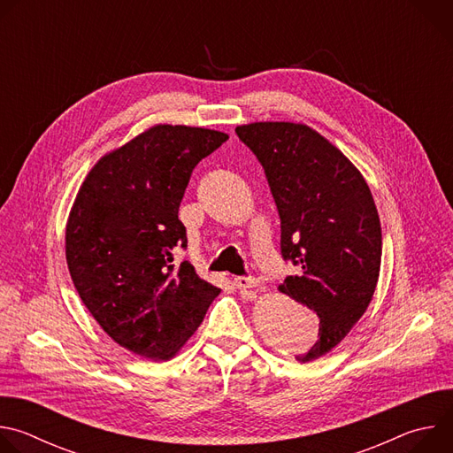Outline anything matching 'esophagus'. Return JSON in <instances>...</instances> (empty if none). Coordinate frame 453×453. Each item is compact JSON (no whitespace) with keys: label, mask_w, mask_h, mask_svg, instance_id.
I'll return each instance as SVG.
<instances>
[{"label":"esophagus","mask_w":453,"mask_h":453,"mask_svg":"<svg viewBox=\"0 0 453 453\" xmlns=\"http://www.w3.org/2000/svg\"><path fill=\"white\" fill-rule=\"evenodd\" d=\"M233 285H234L238 290H256L257 287H260V281H257V280L252 278V276H238V278H234Z\"/></svg>","instance_id":"1"}]
</instances>
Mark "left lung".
Masks as SVG:
<instances>
[{
	"label": "left lung",
	"mask_w": 453,
	"mask_h": 453,
	"mask_svg": "<svg viewBox=\"0 0 453 453\" xmlns=\"http://www.w3.org/2000/svg\"><path fill=\"white\" fill-rule=\"evenodd\" d=\"M236 136L262 163L281 219V256L301 271L280 292L319 317V341L297 355L332 351L367 310L380 276L381 227L353 163L303 123L256 121Z\"/></svg>",
	"instance_id": "1"
}]
</instances>
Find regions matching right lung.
Masks as SVG:
<instances>
[{"mask_svg": "<svg viewBox=\"0 0 453 453\" xmlns=\"http://www.w3.org/2000/svg\"><path fill=\"white\" fill-rule=\"evenodd\" d=\"M227 138L154 125L105 154L77 193L66 226L73 285L102 330L140 357L172 358L220 292L173 254L188 245L179 206L189 175Z\"/></svg>", "mask_w": 453, "mask_h": 453, "instance_id": "add662e5", "label": "right lung"}]
</instances>
